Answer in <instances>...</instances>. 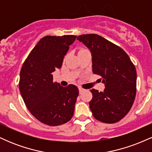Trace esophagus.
I'll use <instances>...</instances> for the list:
<instances>
[{
	"mask_svg": "<svg viewBox=\"0 0 152 152\" xmlns=\"http://www.w3.org/2000/svg\"><path fill=\"white\" fill-rule=\"evenodd\" d=\"M78 90H79V94H81L82 92L83 91H84V89H83V88H81V87H78Z\"/></svg>",
	"mask_w": 152,
	"mask_h": 152,
	"instance_id": "34e87169",
	"label": "esophagus"
}]
</instances>
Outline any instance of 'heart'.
<instances>
[{
    "instance_id": "b5f03b06",
    "label": "heart",
    "mask_w": 152,
    "mask_h": 152,
    "mask_svg": "<svg viewBox=\"0 0 152 152\" xmlns=\"http://www.w3.org/2000/svg\"><path fill=\"white\" fill-rule=\"evenodd\" d=\"M85 49V48H80V49H79V50H78V51H81V50H84Z\"/></svg>"
}]
</instances>
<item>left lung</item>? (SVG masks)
Instances as JSON below:
<instances>
[{"instance_id":"1","label":"left lung","mask_w":152,"mask_h":152,"mask_svg":"<svg viewBox=\"0 0 152 152\" xmlns=\"http://www.w3.org/2000/svg\"><path fill=\"white\" fill-rule=\"evenodd\" d=\"M89 48L94 74L102 77L103 92L91 89L89 107L94 117L114 124L124 117L133 105L137 93V71L128 54L121 47L97 34L77 37Z\"/></svg>"}]
</instances>
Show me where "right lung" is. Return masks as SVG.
Segmentation results:
<instances>
[{"label": "right lung", "instance_id": "add662e5", "mask_svg": "<svg viewBox=\"0 0 152 152\" xmlns=\"http://www.w3.org/2000/svg\"><path fill=\"white\" fill-rule=\"evenodd\" d=\"M76 36H46L34 46L20 73L19 89L26 107L39 121L49 126L64 124L72 118L78 96L76 86L63 87L53 82L52 73L63 59Z\"/></svg>", "mask_w": 152, "mask_h": 152}]
</instances>
